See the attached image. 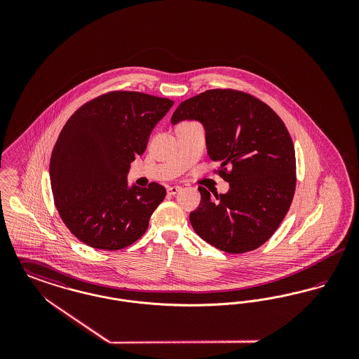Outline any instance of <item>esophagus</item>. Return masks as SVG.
Wrapping results in <instances>:
<instances>
[{
  "label": "esophagus",
  "instance_id": "esophagus-1",
  "mask_svg": "<svg viewBox=\"0 0 359 359\" xmlns=\"http://www.w3.org/2000/svg\"><path fill=\"white\" fill-rule=\"evenodd\" d=\"M180 189H182V187H179V186H171V187L167 188V192H168L170 195H176Z\"/></svg>",
  "mask_w": 359,
  "mask_h": 359
}]
</instances>
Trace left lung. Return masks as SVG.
Returning a JSON list of instances; mask_svg holds the SVG:
<instances>
[{"mask_svg": "<svg viewBox=\"0 0 359 359\" xmlns=\"http://www.w3.org/2000/svg\"><path fill=\"white\" fill-rule=\"evenodd\" d=\"M186 120L202 123L208 157L219 163V175L230 183L215 199L199 187L201 205L189 222L222 252L255 250L272 237L294 194V148L284 122L255 97L222 88L180 103L172 125Z\"/></svg>", "mask_w": 359, "mask_h": 359, "instance_id": "1", "label": "left lung"}]
</instances>
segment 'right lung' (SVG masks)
Here are the masks:
<instances>
[{"label":"right lung","instance_id":"add662e5","mask_svg":"<svg viewBox=\"0 0 359 359\" xmlns=\"http://www.w3.org/2000/svg\"><path fill=\"white\" fill-rule=\"evenodd\" d=\"M173 101L114 91L78 109L52 151L50 179L60 218L83 243L123 249L141 238L165 188L128 183L130 163L144 154Z\"/></svg>","mask_w":359,"mask_h":359}]
</instances>
